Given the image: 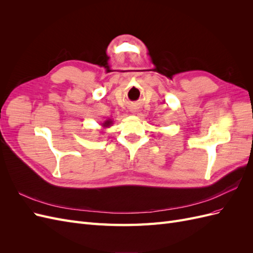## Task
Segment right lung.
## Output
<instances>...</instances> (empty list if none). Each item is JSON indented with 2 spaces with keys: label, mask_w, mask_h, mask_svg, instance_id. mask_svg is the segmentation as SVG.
I'll return each instance as SVG.
<instances>
[{
  "label": "right lung",
  "mask_w": 253,
  "mask_h": 253,
  "mask_svg": "<svg viewBox=\"0 0 253 253\" xmlns=\"http://www.w3.org/2000/svg\"><path fill=\"white\" fill-rule=\"evenodd\" d=\"M111 124H112V121H111V120H106V121L104 122V124H103L102 126L106 127V126H110V125H111Z\"/></svg>",
  "instance_id": "1"
}]
</instances>
